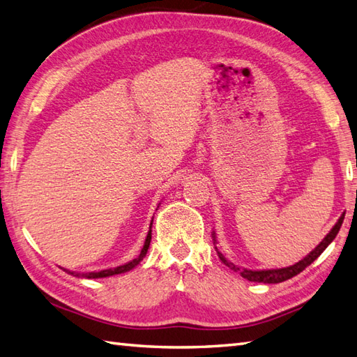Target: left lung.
Wrapping results in <instances>:
<instances>
[{"label": "left lung", "mask_w": 357, "mask_h": 357, "mask_svg": "<svg viewBox=\"0 0 357 357\" xmlns=\"http://www.w3.org/2000/svg\"><path fill=\"white\" fill-rule=\"evenodd\" d=\"M344 217H345V215L342 213V217H340V218L337 220V223H336V225L333 226V229H331V231L327 234L326 238H324V240L319 243L318 248H314V250H312L310 253H308V255H307L304 259H301L299 263L293 264V266H290V267L273 268V271H248V268H238V267H235L232 263H229V261L223 257V253L218 252L217 248H215V249H217V253H218L220 259L223 261V263H225L227 267H231L232 271H235V272L240 271L243 278L249 280V281H253V282H264V284L282 282V281H287V280L293 278V276H295V275L303 272L307 266H310V264L313 263V261H314L316 258H318L324 250L327 249V245L336 238L339 229H340V226H342ZM213 238H215V236H213ZM213 243H215V240H213Z\"/></svg>", "instance_id": "obj_1"}]
</instances>
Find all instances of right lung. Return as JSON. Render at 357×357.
Instances as JSON below:
<instances>
[{
  "label": "right lung",
  "instance_id": "1",
  "mask_svg": "<svg viewBox=\"0 0 357 357\" xmlns=\"http://www.w3.org/2000/svg\"><path fill=\"white\" fill-rule=\"evenodd\" d=\"M153 225V223H151ZM149 243H151V227H149V232L146 235V240H145V244H144V249H142L140 255L137 258H134L132 261H130V263H126L123 266H119L116 268H107V271H100V272H91V273H82L84 278H105V276H112V275H119V273H125L131 271L132 267H136L142 259H144V257L146 255L148 252V248H149ZM71 275H75L73 272H70ZM76 276H81V273H76Z\"/></svg>",
  "mask_w": 357,
  "mask_h": 357
}]
</instances>
